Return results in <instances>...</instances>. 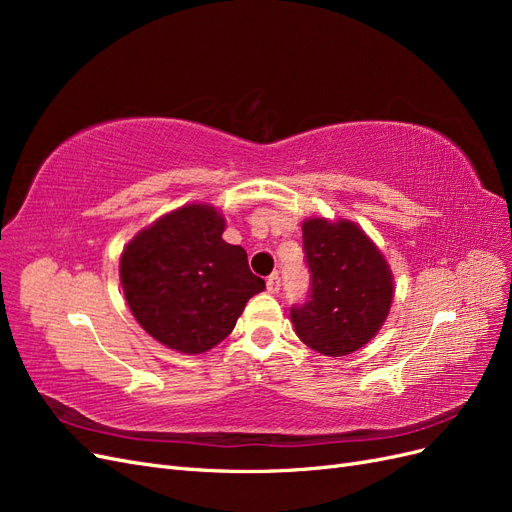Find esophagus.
<instances>
[{"label":"esophagus","instance_id":"1","mask_svg":"<svg viewBox=\"0 0 512 512\" xmlns=\"http://www.w3.org/2000/svg\"><path fill=\"white\" fill-rule=\"evenodd\" d=\"M280 286H282L280 275H277V273H271V275L267 277V290H269L271 294H277V292H280Z\"/></svg>","mask_w":512,"mask_h":512}]
</instances>
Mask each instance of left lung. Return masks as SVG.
Wrapping results in <instances>:
<instances>
[{
  "label": "left lung",
  "instance_id": "left-lung-1",
  "mask_svg": "<svg viewBox=\"0 0 512 512\" xmlns=\"http://www.w3.org/2000/svg\"><path fill=\"white\" fill-rule=\"evenodd\" d=\"M307 301L290 309L299 339L327 356H346L376 337L393 303L389 262L350 220L303 222Z\"/></svg>",
  "mask_w": 512,
  "mask_h": 512
}]
</instances>
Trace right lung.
<instances>
[{"label":"right lung","instance_id":"right-lung-1","mask_svg":"<svg viewBox=\"0 0 512 512\" xmlns=\"http://www.w3.org/2000/svg\"><path fill=\"white\" fill-rule=\"evenodd\" d=\"M224 226L215 207L185 205L138 232L121 254L130 312L166 348L203 354L218 346L265 290L243 247L222 239Z\"/></svg>","mask_w":512,"mask_h":512}]
</instances>
